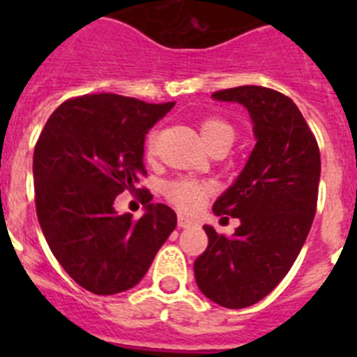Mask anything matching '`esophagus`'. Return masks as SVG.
Listing matches in <instances>:
<instances>
[{
  "instance_id": "34e87169",
  "label": "esophagus",
  "mask_w": 357,
  "mask_h": 357,
  "mask_svg": "<svg viewBox=\"0 0 357 357\" xmlns=\"http://www.w3.org/2000/svg\"><path fill=\"white\" fill-rule=\"evenodd\" d=\"M176 223H178L181 229H188V227L193 225L195 222L189 216H185V214H178V216H176Z\"/></svg>"
}]
</instances>
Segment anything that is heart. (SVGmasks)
<instances>
[{"mask_svg":"<svg viewBox=\"0 0 357 357\" xmlns=\"http://www.w3.org/2000/svg\"><path fill=\"white\" fill-rule=\"evenodd\" d=\"M200 135L206 146H213L214 143H234V128L230 127L229 123L223 121L220 118H207L200 123ZM153 146H155V135H151L148 139L146 150L148 153H153ZM211 188L209 184L200 181H193V178H178V181L168 182L164 185V195L172 202L173 206L178 209L185 211V213H193L198 207L204 204L206 197L209 195Z\"/></svg>","mask_w":357,"mask_h":357,"instance_id":"heart-1","label":"heart"}]
</instances>
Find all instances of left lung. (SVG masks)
<instances>
[{"label": "left lung", "instance_id": "8db88e82", "mask_svg": "<svg viewBox=\"0 0 357 357\" xmlns=\"http://www.w3.org/2000/svg\"><path fill=\"white\" fill-rule=\"evenodd\" d=\"M216 102L239 103L252 119L255 146L214 214L239 218L230 238L204 225L209 245L195 261L200 291L229 309L263 301L304 247L320 184V150L298 107L259 85L218 91Z\"/></svg>", "mask_w": 357, "mask_h": 357}]
</instances>
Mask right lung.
<instances>
[{
  "label": "right lung",
  "mask_w": 357,
  "mask_h": 357,
  "mask_svg": "<svg viewBox=\"0 0 357 357\" xmlns=\"http://www.w3.org/2000/svg\"><path fill=\"white\" fill-rule=\"evenodd\" d=\"M175 103L87 94L50 116L33 151L36 207L43 234L77 284L96 295L134 288L176 227V214L151 204L139 220L114 200L144 175V135Z\"/></svg>",
  "instance_id": "1"
}]
</instances>
